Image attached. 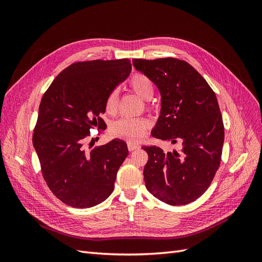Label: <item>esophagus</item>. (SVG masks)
Returning <instances> with one entry per match:
<instances>
[{
	"label": "esophagus",
	"mask_w": 262,
	"mask_h": 262,
	"mask_svg": "<svg viewBox=\"0 0 262 262\" xmlns=\"http://www.w3.org/2000/svg\"><path fill=\"white\" fill-rule=\"evenodd\" d=\"M138 148H140V145L134 144V143H128V149L130 150V152H132V150H134V149H138Z\"/></svg>",
	"instance_id": "1"
}]
</instances>
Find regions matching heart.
<instances>
[{
    "label": "heart",
    "instance_id": "b5f03b06",
    "mask_svg": "<svg viewBox=\"0 0 262 262\" xmlns=\"http://www.w3.org/2000/svg\"><path fill=\"white\" fill-rule=\"evenodd\" d=\"M130 89L142 99L149 100L153 97L154 85L149 78L143 74H134L129 81ZM119 102V92L114 90L108 94L105 101L106 113L114 115L117 112ZM149 122L145 118H121L110 126V133L114 137L128 141L129 143H138L146 136Z\"/></svg>",
    "mask_w": 262,
    "mask_h": 262
}]
</instances>
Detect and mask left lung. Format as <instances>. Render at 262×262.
<instances>
[{"label": "left lung", "mask_w": 262, "mask_h": 262, "mask_svg": "<svg viewBox=\"0 0 262 262\" xmlns=\"http://www.w3.org/2000/svg\"><path fill=\"white\" fill-rule=\"evenodd\" d=\"M132 62L161 93V116L152 136L182 143L180 150L167 153L157 146H143L148 154L143 171L146 189L170 205L193 202L207 191L221 163L224 124L215 93L184 60Z\"/></svg>", "instance_id": "obj_1"}]
</instances>
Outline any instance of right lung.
<instances>
[{
    "label": "right lung",
    "mask_w": 262,
    "mask_h": 262,
    "mask_svg": "<svg viewBox=\"0 0 262 262\" xmlns=\"http://www.w3.org/2000/svg\"><path fill=\"white\" fill-rule=\"evenodd\" d=\"M129 59L75 62L54 78L39 106L33 143L52 193L70 207L92 208L114 191L128 146L122 140L85 149L92 128L102 129L108 94L131 72Z\"/></svg>",
    "instance_id": "obj_1"
}]
</instances>
